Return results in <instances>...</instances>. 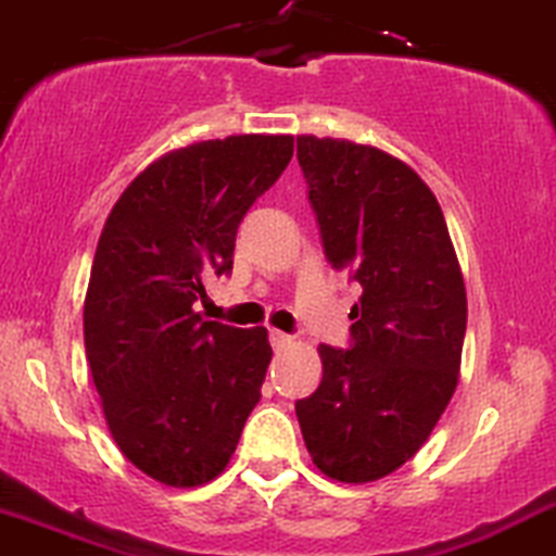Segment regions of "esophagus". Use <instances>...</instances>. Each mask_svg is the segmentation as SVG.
Segmentation results:
<instances>
[{
    "label": "esophagus",
    "mask_w": 556,
    "mask_h": 556,
    "mask_svg": "<svg viewBox=\"0 0 556 556\" xmlns=\"http://www.w3.org/2000/svg\"><path fill=\"white\" fill-rule=\"evenodd\" d=\"M268 340H271L274 351H285V348H290V345H292V338H290V334L279 332V329H271V332H268Z\"/></svg>",
    "instance_id": "obj_1"
}]
</instances>
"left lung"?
Returning <instances> with one entry per match:
<instances>
[{"label": "left lung", "instance_id": "1", "mask_svg": "<svg viewBox=\"0 0 556 556\" xmlns=\"http://www.w3.org/2000/svg\"><path fill=\"white\" fill-rule=\"evenodd\" d=\"M329 264L362 298L351 351L319 345L321 382L295 404L314 465L371 483L406 465L459 386L467 290L435 194L388 152L351 139L298 137Z\"/></svg>", "mask_w": 556, "mask_h": 556}]
</instances>
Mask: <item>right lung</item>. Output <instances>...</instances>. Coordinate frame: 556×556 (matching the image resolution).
<instances>
[{"label": "right lung", "instance_id": "1", "mask_svg": "<svg viewBox=\"0 0 556 556\" xmlns=\"http://www.w3.org/2000/svg\"><path fill=\"white\" fill-rule=\"evenodd\" d=\"M290 134H237L152 161L110 211L84 348L121 454L174 488L224 472L271 362L266 327L205 321L194 301L227 274L250 205L282 176Z\"/></svg>", "mask_w": 556, "mask_h": 556}]
</instances>
